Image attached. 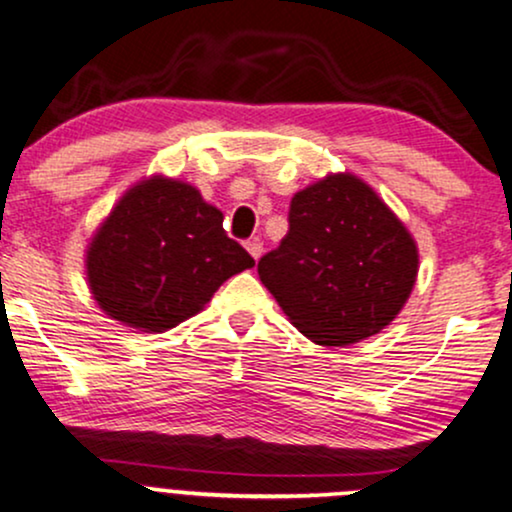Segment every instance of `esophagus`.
<instances>
[{
    "instance_id": "obj_1",
    "label": "esophagus",
    "mask_w": 512,
    "mask_h": 512,
    "mask_svg": "<svg viewBox=\"0 0 512 512\" xmlns=\"http://www.w3.org/2000/svg\"><path fill=\"white\" fill-rule=\"evenodd\" d=\"M245 250L250 252L252 260H260V255H262V243H260V238H250L248 243H245Z\"/></svg>"
}]
</instances>
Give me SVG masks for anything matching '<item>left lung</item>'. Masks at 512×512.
<instances>
[{
  "mask_svg": "<svg viewBox=\"0 0 512 512\" xmlns=\"http://www.w3.org/2000/svg\"><path fill=\"white\" fill-rule=\"evenodd\" d=\"M257 274L310 342L349 346L399 315L419 274V248L368 182L330 173L293 195L289 233Z\"/></svg>",
  "mask_w": 512,
  "mask_h": 512,
  "instance_id": "obj_1",
  "label": "left lung"
}]
</instances>
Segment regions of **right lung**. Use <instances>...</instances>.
Listing matches in <instances>:
<instances>
[{
    "instance_id": "right-lung-1",
    "label": "right lung",
    "mask_w": 512,
    "mask_h": 512,
    "mask_svg": "<svg viewBox=\"0 0 512 512\" xmlns=\"http://www.w3.org/2000/svg\"><path fill=\"white\" fill-rule=\"evenodd\" d=\"M255 260L223 231V214L190 182L151 175L117 199L86 248V281L110 320L168 332L197 315Z\"/></svg>"
}]
</instances>
